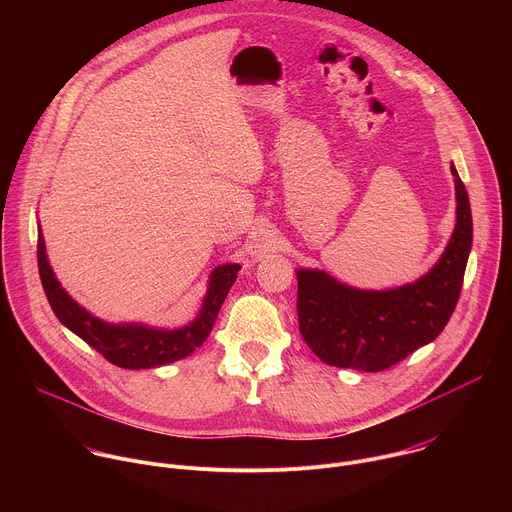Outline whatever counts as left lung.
<instances>
[{"label":"left lung","instance_id":"8db88e82","mask_svg":"<svg viewBox=\"0 0 512 512\" xmlns=\"http://www.w3.org/2000/svg\"><path fill=\"white\" fill-rule=\"evenodd\" d=\"M450 170L456 186V227L440 261L417 281L381 291L358 289L322 269H296L300 332L326 364L379 373L446 328L472 249L468 192L454 164Z\"/></svg>","mask_w":512,"mask_h":512}]
</instances>
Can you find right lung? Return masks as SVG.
Here are the masks:
<instances>
[{
	"label": "right lung",
	"instance_id": "1",
	"mask_svg": "<svg viewBox=\"0 0 512 512\" xmlns=\"http://www.w3.org/2000/svg\"><path fill=\"white\" fill-rule=\"evenodd\" d=\"M239 269V263H225L212 269L208 275L206 296L196 318L182 328L170 330L137 322L111 324L93 316L66 294V289L60 285L50 267L42 229L38 231V271L52 312L70 332L83 338L89 346L113 362L115 367L131 371L164 367V364L176 362L202 346L214 326L218 310H221L229 289L237 281Z\"/></svg>",
	"mask_w": 512,
	"mask_h": 512
}]
</instances>
